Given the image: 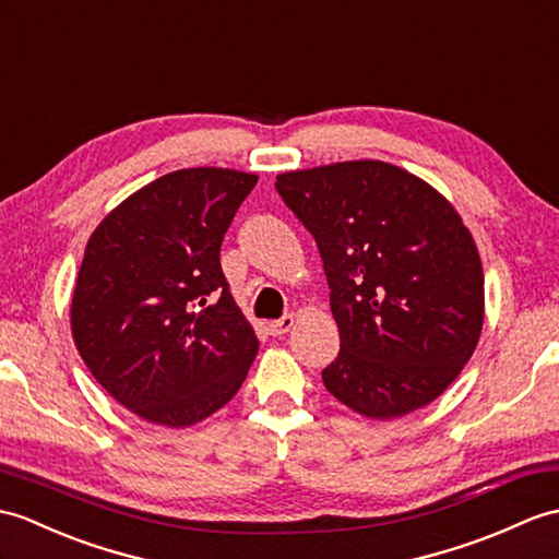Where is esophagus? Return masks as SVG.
<instances>
[{
	"label": "esophagus",
	"instance_id": "obj_1",
	"mask_svg": "<svg viewBox=\"0 0 559 559\" xmlns=\"http://www.w3.org/2000/svg\"><path fill=\"white\" fill-rule=\"evenodd\" d=\"M293 326H295V317L293 314H285V317L276 319V321H271L269 323V331H271V335H283V333H288Z\"/></svg>",
	"mask_w": 559,
	"mask_h": 559
}]
</instances>
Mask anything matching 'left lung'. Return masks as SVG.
I'll return each instance as SVG.
<instances>
[{
  "instance_id": "8db88e82",
  "label": "left lung",
  "mask_w": 559,
  "mask_h": 559,
  "mask_svg": "<svg viewBox=\"0 0 559 559\" xmlns=\"http://www.w3.org/2000/svg\"><path fill=\"white\" fill-rule=\"evenodd\" d=\"M317 240L341 353L321 371L343 405L393 419L433 402L474 355L484 269L469 228L421 178L343 162L276 178Z\"/></svg>"
}]
</instances>
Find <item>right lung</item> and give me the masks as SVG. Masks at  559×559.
Here are the masks:
<instances>
[{
  "label": "right lung",
  "mask_w": 559,
  "mask_h": 559,
  "mask_svg": "<svg viewBox=\"0 0 559 559\" xmlns=\"http://www.w3.org/2000/svg\"><path fill=\"white\" fill-rule=\"evenodd\" d=\"M254 174L180 168L90 236L71 331L99 385L152 424L183 428L238 393L259 341L221 271V242Z\"/></svg>",
  "instance_id": "1"
}]
</instances>
